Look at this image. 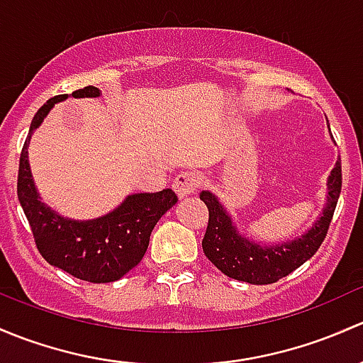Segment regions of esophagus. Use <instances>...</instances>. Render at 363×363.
<instances>
[{
    "mask_svg": "<svg viewBox=\"0 0 363 363\" xmlns=\"http://www.w3.org/2000/svg\"><path fill=\"white\" fill-rule=\"evenodd\" d=\"M197 186H199V174L192 171H183L173 182V189L180 199L196 192Z\"/></svg>",
    "mask_w": 363,
    "mask_h": 363,
    "instance_id": "obj_1",
    "label": "esophagus"
}]
</instances>
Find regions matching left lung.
Segmentation results:
<instances>
[{
    "mask_svg": "<svg viewBox=\"0 0 363 363\" xmlns=\"http://www.w3.org/2000/svg\"><path fill=\"white\" fill-rule=\"evenodd\" d=\"M330 138L334 141L332 134ZM341 185V159H337L334 169L328 174L327 204L320 213L318 220L301 236L269 245L239 233L236 222L220 203L218 197L209 190H203L201 201H204L209 211L208 229L203 239L204 255L223 274L238 281L269 285L285 278L318 252L320 245L327 236L334 209L337 206Z\"/></svg>",
    "mask_w": 363,
    "mask_h": 363,
    "instance_id": "1",
    "label": "left lung"
}]
</instances>
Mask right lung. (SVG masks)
Listing matches in <instances>:
<instances>
[{"label":"right lung","mask_w":363,"mask_h":363,"mask_svg":"<svg viewBox=\"0 0 363 363\" xmlns=\"http://www.w3.org/2000/svg\"><path fill=\"white\" fill-rule=\"evenodd\" d=\"M69 96L99 98L101 91L89 85ZM69 96L61 94L48 99L33 118L18 164V203L31 225L36 248L48 264L84 281H117L140 264L155 223L177 204L178 197L171 189L155 194H130L113 211L92 220L68 218L47 206L33 180L28 159L29 141L55 103Z\"/></svg>","instance_id":"1"}]
</instances>
